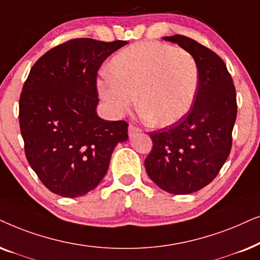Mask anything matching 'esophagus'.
I'll use <instances>...</instances> for the list:
<instances>
[{"mask_svg":"<svg viewBox=\"0 0 260 260\" xmlns=\"http://www.w3.org/2000/svg\"><path fill=\"white\" fill-rule=\"evenodd\" d=\"M139 133H141V129L139 127L134 126V124H132V123L128 126V134H129V137H134L136 134H139Z\"/></svg>","mask_w":260,"mask_h":260,"instance_id":"1","label":"esophagus"}]
</instances>
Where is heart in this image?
<instances>
[{
	"instance_id": "obj_1",
	"label": "heart",
	"mask_w": 260,
	"mask_h": 260,
	"mask_svg": "<svg viewBox=\"0 0 260 260\" xmlns=\"http://www.w3.org/2000/svg\"><path fill=\"white\" fill-rule=\"evenodd\" d=\"M109 76L98 82L101 99L115 115H122L136 101L150 124L170 126L191 109L199 89L200 70L189 51L172 45L144 41L116 53Z\"/></svg>"
}]
</instances>
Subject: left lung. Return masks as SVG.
<instances>
[{
  "instance_id": "obj_1",
  "label": "left lung",
  "mask_w": 260,
  "mask_h": 260,
  "mask_svg": "<svg viewBox=\"0 0 260 260\" xmlns=\"http://www.w3.org/2000/svg\"><path fill=\"white\" fill-rule=\"evenodd\" d=\"M162 39L193 55L200 70L199 89L183 119L150 133L153 147L145 168L159 188L185 195L208 185L227 160L237 119V94L226 64L215 52L179 34Z\"/></svg>"
}]
</instances>
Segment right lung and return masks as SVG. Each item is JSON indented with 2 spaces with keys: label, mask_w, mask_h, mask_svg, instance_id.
Masks as SVG:
<instances>
[{
  "label": "right lung",
  "mask_w": 260,
  "mask_h": 260,
  "mask_svg": "<svg viewBox=\"0 0 260 260\" xmlns=\"http://www.w3.org/2000/svg\"><path fill=\"white\" fill-rule=\"evenodd\" d=\"M126 44L72 39L30 69L20 96V129L30 168L53 193L78 197L95 189L114 148L128 139L126 121H107L96 113L99 69Z\"/></svg>",
  "instance_id": "right-lung-1"
}]
</instances>
